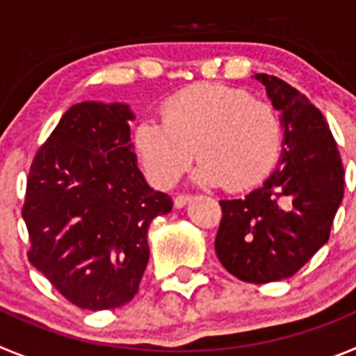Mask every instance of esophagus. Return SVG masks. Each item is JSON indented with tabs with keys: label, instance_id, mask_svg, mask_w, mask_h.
Here are the masks:
<instances>
[{
	"label": "esophagus",
	"instance_id": "obj_1",
	"mask_svg": "<svg viewBox=\"0 0 356 356\" xmlns=\"http://www.w3.org/2000/svg\"><path fill=\"white\" fill-rule=\"evenodd\" d=\"M191 194H178V196L175 197V207L176 209H181V207H185L191 201Z\"/></svg>",
	"mask_w": 356,
	"mask_h": 356
}]
</instances>
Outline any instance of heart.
Returning a JSON list of instances; mask_svg holds the SVG:
<instances>
[{"mask_svg":"<svg viewBox=\"0 0 356 356\" xmlns=\"http://www.w3.org/2000/svg\"><path fill=\"white\" fill-rule=\"evenodd\" d=\"M160 118L143 119L134 146L159 187H172L200 155L197 181L238 193L266 180L282 153L284 131L273 105L225 83H196L176 92Z\"/></svg>","mask_w":356,"mask_h":356,"instance_id":"heart-1","label":"heart"}]
</instances>
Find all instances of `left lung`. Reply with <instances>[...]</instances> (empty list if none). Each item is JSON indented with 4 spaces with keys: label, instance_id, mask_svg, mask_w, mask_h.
Segmentation results:
<instances>
[{
    "label": "left lung",
    "instance_id": "8db88e82",
    "mask_svg": "<svg viewBox=\"0 0 356 356\" xmlns=\"http://www.w3.org/2000/svg\"><path fill=\"white\" fill-rule=\"evenodd\" d=\"M282 112L280 168L242 200H221L216 253L226 271L248 284L294 276L330 238L344 196V168L325 115L305 94L259 74Z\"/></svg>",
    "mask_w": 356,
    "mask_h": 356
}]
</instances>
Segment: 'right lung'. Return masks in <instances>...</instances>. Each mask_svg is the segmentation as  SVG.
I'll return each mask as SVG.
<instances>
[{"label": "right lung", "mask_w": 356, "mask_h": 356, "mask_svg": "<svg viewBox=\"0 0 356 356\" xmlns=\"http://www.w3.org/2000/svg\"><path fill=\"white\" fill-rule=\"evenodd\" d=\"M130 119L121 103L72 105L28 172V260L85 310L134 300L149 260V222L172 209L137 168Z\"/></svg>", "instance_id": "obj_1"}]
</instances>
